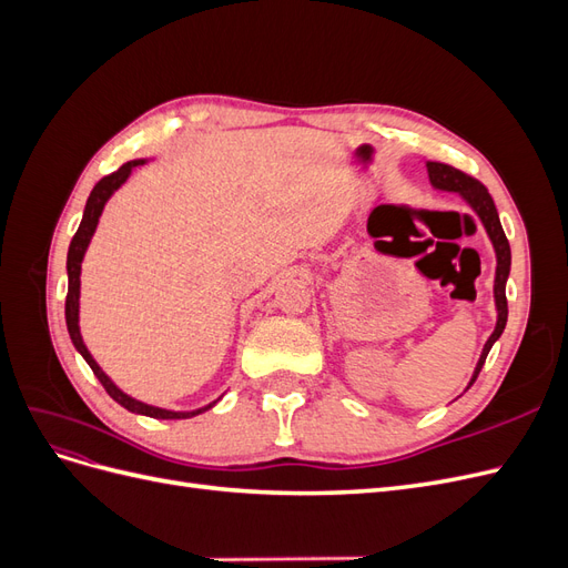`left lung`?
Wrapping results in <instances>:
<instances>
[{"label":"left lung","mask_w":568,"mask_h":568,"mask_svg":"<svg viewBox=\"0 0 568 568\" xmlns=\"http://www.w3.org/2000/svg\"><path fill=\"white\" fill-rule=\"evenodd\" d=\"M426 173H428V182H432L434 189H438V192H450V194H457L464 203L469 205V209L478 215L480 225H484L490 244H493V251H495V282H493V298H495V313H497V322H495V329L493 334L488 336L484 351H480V357L478 363L474 367V374L471 379L467 384L469 390L471 384L476 382V376L480 372V367H484L486 357L493 348V343L503 336L505 332V324H507V296H505V286H507V280H509V267H511V251H509V242L505 236V230L500 225V215H497V209L493 203V196L488 194V189L476 182L474 178L464 175L462 170L453 168V165H445V163H434V161H426Z\"/></svg>","instance_id":"1"}]
</instances>
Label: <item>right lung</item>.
Here are the masks:
<instances>
[{"instance_id":"obj_1","label":"right lung","mask_w":568,"mask_h":568,"mask_svg":"<svg viewBox=\"0 0 568 568\" xmlns=\"http://www.w3.org/2000/svg\"><path fill=\"white\" fill-rule=\"evenodd\" d=\"M149 163V159H136V161H128L125 165H120L113 175H106L101 178L92 194L88 199V203H84V213H82V220H80V227L73 236L71 246H68V257H65V270H68V296H65V326H68V334H71V341L75 351L84 357V363H88L94 372L97 379L101 382V386L106 388V393L111 395V398L123 405L125 409L134 412V415H144V417H153V419H189V417H196L201 415V412L211 409L217 400L203 405L199 409H189V412H175V409H165V407H153V405H146L142 400L132 398V395H128L125 390H120L113 382L111 376L101 369L97 365V359L92 357V353L88 351V346H84L82 341V334H80V272H82V261H84V253H88L90 248V242L92 236L97 232V225H99V217L101 213H104L109 199L118 192L120 186H123L128 182V178L132 175V170L136 165H144Z\"/></svg>"}]
</instances>
